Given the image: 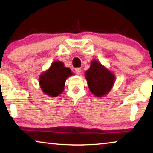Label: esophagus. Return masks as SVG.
I'll return each instance as SVG.
<instances>
[{"label":"esophagus","instance_id":"34e87169","mask_svg":"<svg viewBox=\"0 0 153 153\" xmlns=\"http://www.w3.org/2000/svg\"><path fill=\"white\" fill-rule=\"evenodd\" d=\"M75 72H76L77 74H80L81 72V68H76V69H75Z\"/></svg>","mask_w":153,"mask_h":153}]
</instances>
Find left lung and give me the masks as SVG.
<instances>
[{"mask_svg": "<svg viewBox=\"0 0 153 153\" xmlns=\"http://www.w3.org/2000/svg\"><path fill=\"white\" fill-rule=\"evenodd\" d=\"M90 91L97 97H102L111 91L115 81L114 75L102 65L93 60L90 68L85 73Z\"/></svg>", "mask_w": 153, "mask_h": 153, "instance_id": "left-lung-1", "label": "left lung"}]
</instances>
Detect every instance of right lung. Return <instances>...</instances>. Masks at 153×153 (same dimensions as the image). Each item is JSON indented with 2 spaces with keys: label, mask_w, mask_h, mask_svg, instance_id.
I'll list each match as a JSON object with an SVG mask.
<instances>
[{
  "label": "right lung",
  "mask_w": 153,
  "mask_h": 153,
  "mask_svg": "<svg viewBox=\"0 0 153 153\" xmlns=\"http://www.w3.org/2000/svg\"><path fill=\"white\" fill-rule=\"evenodd\" d=\"M72 74L70 69L64 67L62 62H53L49 70L39 78L41 88L47 95L58 96L62 93L66 79Z\"/></svg>",
  "instance_id": "obj_1"
}]
</instances>
